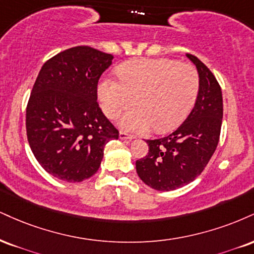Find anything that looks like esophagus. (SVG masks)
Wrapping results in <instances>:
<instances>
[{
  "label": "esophagus",
  "instance_id": "esophagus-1",
  "mask_svg": "<svg viewBox=\"0 0 254 254\" xmlns=\"http://www.w3.org/2000/svg\"><path fill=\"white\" fill-rule=\"evenodd\" d=\"M119 138L121 139H133L135 137H133L132 135H130V133L124 132V131H121V132H119Z\"/></svg>",
  "mask_w": 254,
  "mask_h": 254
}]
</instances>
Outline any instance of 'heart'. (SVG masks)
<instances>
[{"label":"heart","mask_w":254,"mask_h":254,"mask_svg":"<svg viewBox=\"0 0 254 254\" xmlns=\"http://www.w3.org/2000/svg\"><path fill=\"white\" fill-rule=\"evenodd\" d=\"M119 80L105 77L98 85V98L106 117L116 119L127 108L121 127L135 133L152 127L166 132L185 121L200 87L197 69L173 59H137L118 68Z\"/></svg>","instance_id":"b5f03b06"}]
</instances>
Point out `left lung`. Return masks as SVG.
<instances>
[{
  "label": "left lung",
  "instance_id": "left-lung-1",
  "mask_svg": "<svg viewBox=\"0 0 254 254\" xmlns=\"http://www.w3.org/2000/svg\"><path fill=\"white\" fill-rule=\"evenodd\" d=\"M186 56L200 77L194 108L170 135L146 140L148 155L136 161L139 179L156 190H174L194 181L208 164L220 138L224 114L221 87L202 61L191 54Z\"/></svg>",
  "mask_w": 254,
  "mask_h": 254
}]
</instances>
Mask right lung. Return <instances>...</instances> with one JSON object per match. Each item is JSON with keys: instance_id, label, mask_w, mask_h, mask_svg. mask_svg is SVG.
I'll list each match as a JSON object with an SVG mask.
<instances>
[{"instance_id": "add662e5", "label": "right lung", "mask_w": 254, "mask_h": 254, "mask_svg": "<svg viewBox=\"0 0 254 254\" xmlns=\"http://www.w3.org/2000/svg\"><path fill=\"white\" fill-rule=\"evenodd\" d=\"M114 56L88 46L44 64L26 110L27 138L41 167L57 179L81 182L99 169L104 146L119 132L97 102L100 75Z\"/></svg>"}]
</instances>
